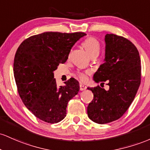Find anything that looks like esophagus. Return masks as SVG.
<instances>
[{"mask_svg": "<svg viewBox=\"0 0 150 150\" xmlns=\"http://www.w3.org/2000/svg\"><path fill=\"white\" fill-rule=\"evenodd\" d=\"M86 88H87L86 86L84 85L83 83H80V90L81 91H85Z\"/></svg>", "mask_w": 150, "mask_h": 150, "instance_id": "34e87169", "label": "esophagus"}]
</instances>
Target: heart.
Instances as JSON below:
<instances>
[{
  "instance_id": "b5f03b06",
  "label": "heart",
  "mask_w": 150,
  "mask_h": 150,
  "mask_svg": "<svg viewBox=\"0 0 150 150\" xmlns=\"http://www.w3.org/2000/svg\"><path fill=\"white\" fill-rule=\"evenodd\" d=\"M82 45L91 57L93 54H98L99 51H100V43L96 38H92V37L86 38ZM91 73V71L88 70L86 72H79L78 76L81 80L86 81L87 79V74Z\"/></svg>"
}]
</instances>
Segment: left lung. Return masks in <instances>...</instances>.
I'll list each match as a JSON object with an SVG mask.
<instances>
[{"instance_id": "1", "label": "left lung", "mask_w": 150, "mask_h": 150, "mask_svg": "<svg viewBox=\"0 0 150 150\" xmlns=\"http://www.w3.org/2000/svg\"><path fill=\"white\" fill-rule=\"evenodd\" d=\"M104 63L93 75L96 83L108 82L109 90L99 86L87 88L93 99L87 108L89 118L98 124L117 120L133 101L141 82L140 57L129 40L114 34L105 36Z\"/></svg>"}]
</instances>
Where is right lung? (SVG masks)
Instances as JSON below:
<instances>
[{"label":"right lung","instance_id":"right-lung-1","mask_svg":"<svg viewBox=\"0 0 150 150\" xmlns=\"http://www.w3.org/2000/svg\"><path fill=\"white\" fill-rule=\"evenodd\" d=\"M85 35L45 32L25 40L17 50L13 73L18 93L40 120L57 123L66 117L67 104L79 91V83L71 78L57 87L53 71L66 62L71 49Z\"/></svg>","mask_w":150,"mask_h":150}]
</instances>
